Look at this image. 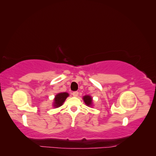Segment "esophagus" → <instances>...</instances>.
<instances>
[{
	"label": "esophagus",
	"mask_w": 156,
	"mask_h": 156,
	"mask_svg": "<svg viewBox=\"0 0 156 156\" xmlns=\"http://www.w3.org/2000/svg\"><path fill=\"white\" fill-rule=\"evenodd\" d=\"M72 94H73V96L74 97H77L78 95H79V92H78L77 91H75V92H73L72 93Z\"/></svg>",
	"instance_id": "obj_1"
}]
</instances>
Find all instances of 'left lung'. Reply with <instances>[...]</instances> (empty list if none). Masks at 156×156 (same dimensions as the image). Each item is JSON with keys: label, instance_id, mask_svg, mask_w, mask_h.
I'll use <instances>...</instances> for the list:
<instances>
[{"label": "left lung", "instance_id": "1", "mask_svg": "<svg viewBox=\"0 0 156 156\" xmlns=\"http://www.w3.org/2000/svg\"><path fill=\"white\" fill-rule=\"evenodd\" d=\"M83 100H84V102L85 103V104L87 106H89V107L92 106V98L90 96L87 95V96H83Z\"/></svg>", "mask_w": 156, "mask_h": 156}]
</instances>
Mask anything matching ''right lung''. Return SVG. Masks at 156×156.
<instances>
[{
    "label": "right lung",
    "mask_w": 156,
    "mask_h": 156,
    "mask_svg": "<svg viewBox=\"0 0 156 156\" xmlns=\"http://www.w3.org/2000/svg\"><path fill=\"white\" fill-rule=\"evenodd\" d=\"M69 96V94L67 92H61L56 94L54 99L53 106L55 108H57L62 105L66 99Z\"/></svg>",
    "instance_id": "obj_1"
}]
</instances>
